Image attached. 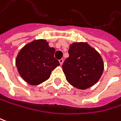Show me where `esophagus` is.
Wrapping results in <instances>:
<instances>
[{
	"label": "esophagus",
	"mask_w": 121,
	"mask_h": 121,
	"mask_svg": "<svg viewBox=\"0 0 121 121\" xmlns=\"http://www.w3.org/2000/svg\"><path fill=\"white\" fill-rule=\"evenodd\" d=\"M59 63H60V65H62L63 64V62H64V59H59Z\"/></svg>",
	"instance_id": "1"
}]
</instances>
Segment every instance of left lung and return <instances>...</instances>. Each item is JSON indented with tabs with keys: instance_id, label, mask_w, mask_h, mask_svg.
<instances>
[{
	"instance_id": "left-lung-1",
	"label": "left lung",
	"mask_w": 121,
	"mask_h": 121,
	"mask_svg": "<svg viewBox=\"0 0 121 121\" xmlns=\"http://www.w3.org/2000/svg\"><path fill=\"white\" fill-rule=\"evenodd\" d=\"M69 54L62 65L67 81L82 90L96 84L104 69L100 54L87 42H81L69 45Z\"/></svg>"
}]
</instances>
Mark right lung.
<instances>
[{"instance_id":"right-lung-1","label":"right lung","mask_w":121,"mask_h":121,"mask_svg":"<svg viewBox=\"0 0 121 121\" xmlns=\"http://www.w3.org/2000/svg\"><path fill=\"white\" fill-rule=\"evenodd\" d=\"M55 49L45 39H35L25 45L19 52L15 65L20 77L30 85L36 86L47 81L52 70L59 66L54 56Z\"/></svg>"}]
</instances>
